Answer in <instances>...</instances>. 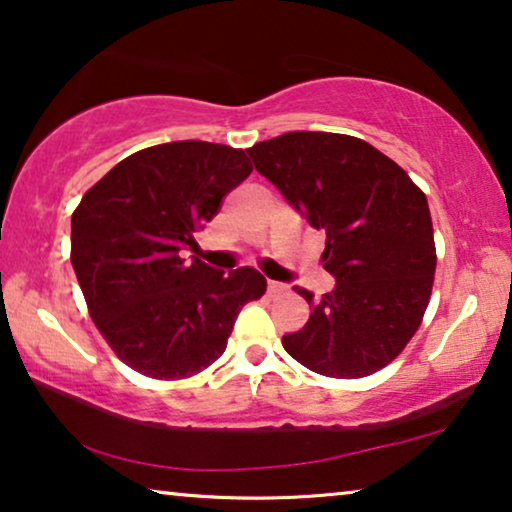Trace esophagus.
<instances>
[{"label":"esophagus","mask_w":512,"mask_h":512,"mask_svg":"<svg viewBox=\"0 0 512 512\" xmlns=\"http://www.w3.org/2000/svg\"><path fill=\"white\" fill-rule=\"evenodd\" d=\"M287 287L283 283H276V280H269L266 283V292H269V297H276V294H283Z\"/></svg>","instance_id":"esophagus-1"}]
</instances>
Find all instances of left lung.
<instances>
[{
	"label": "left lung",
	"instance_id": "1",
	"mask_svg": "<svg viewBox=\"0 0 512 512\" xmlns=\"http://www.w3.org/2000/svg\"><path fill=\"white\" fill-rule=\"evenodd\" d=\"M259 174L327 234L322 266L336 287L320 299L294 287L311 318L283 348L327 378H364L401 355L422 325L436 271L424 192L357 136L287 132L248 148Z\"/></svg>",
	"mask_w": 512,
	"mask_h": 512
}]
</instances>
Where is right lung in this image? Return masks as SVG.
Returning a JSON list of instances; mask_svg holds the SVG:
<instances>
[{
    "instance_id": "add662e5",
    "label": "right lung",
    "mask_w": 512,
    "mask_h": 512,
    "mask_svg": "<svg viewBox=\"0 0 512 512\" xmlns=\"http://www.w3.org/2000/svg\"><path fill=\"white\" fill-rule=\"evenodd\" d=\"M250 171L241 148L162 143L115 164L71 215V264L90 318L141 376L183 380L208 369L241 308L266 292L253 266L225 276L183 259Z\"/></svg>"
}]
</instances>
